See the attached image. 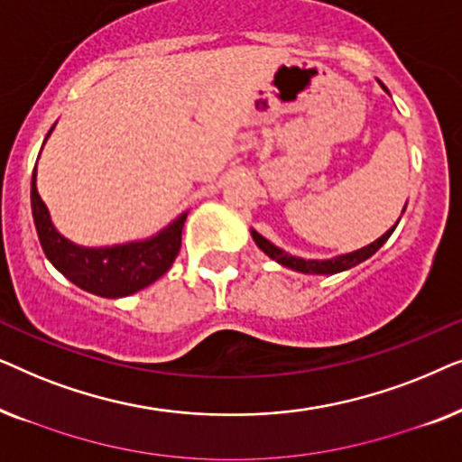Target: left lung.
<instances>
[{"label":"left lung","instance_id":"8db88e82","mask_svg":"<svg viewBox=\"0 0 462 462\" xmlns=\"http://www.w3.org/2000/svg\"><path fill=\"white\" fill-rule=\"evenodd\" d=\"M406 210V208H403ZM400 223V220H397ZM397 226V225H395ZM395 226H391V229L384 233L383 237H378L376 242H372L370 245H365V248L362 250H356L351 252V254H343V256H337L332 258V261H305V258H296V256H290L288 252H283L277 248V245H273L269 242V239H264L261 233L252 231V237H254V242L258 248H261L264 254L273 258V261H277L280 264H283V267H290L294 271H300V273H313V275H332V273H340V271L345 269H351L356 267V264L364 263L365 258H370L374 252L381 248V245L387 242V239L391 237V233H393Z\"/></svg>","mask_w":462,"mask_h":462}]
</instances>
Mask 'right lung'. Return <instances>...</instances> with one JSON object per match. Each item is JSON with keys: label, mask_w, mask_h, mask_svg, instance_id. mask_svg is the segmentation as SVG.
I'll use <instances>...</instances> for the list:
<instances>
[{"label": "right lung", "mask_w": 462, "mask_h": 462, "mask_svg": "<svg viewBox=\"0 0 462 462\" xmlns=\"http://www.w3.org/2000/svg\"><path fill=\"white\" fill-rule=\"evenodd\" d=\"M31 210H33L37 237L48 261L75 286L105 299L134 294L166 273L179 256L182 226L187 220V214H182L168 229L147 242L97 250L81 248L54 229L48 208L37 193L35 172L31 179Z\"/></svg>", "instance_id": "obj_1"}]
</instances>
